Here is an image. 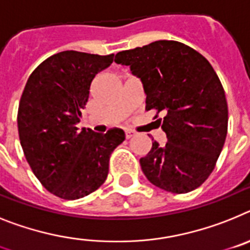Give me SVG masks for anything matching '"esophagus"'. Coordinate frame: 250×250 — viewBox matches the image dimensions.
I'll use <instances>...</instances> for the list:
<instances>
[{
  "label": "esophagus",
  "mask_w": 250,
  "mask_h": 250,
  "mask_svg": "<svg viewBox=\"0 0 250 250\" xmlns=\"http://www.w3.org/2000/svg\"><path fill=\"white\" fill-rule=\"evenodd\" d=\"M125 138H127V140H129V138H132L133 136H136V132L131 131V129H125Z\"/></svg>",
  "instance_id": "1"
}]
</instances>
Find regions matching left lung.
<instances>
[{"label":"left lung","mask_w":250,"mask_h":250,"mask_svg":"<svg viewBox=\"0 0 250 250\" xmlns=\"http://www.w3.org/2000/svg\"><path fill=\"white\" fill-rule=\"evenodd\" d=\"M114 62L141 79L146 109L165 114L158 122L167 142H152L140 160L145 176L173 194L199 188L215 168L228 132L227 98L215 70L196 50L172 40L119 51Z\"/></svg>","instance_id":"1"}]
</instances>
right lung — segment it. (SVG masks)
<instances>
[{
    "instance_id": "obj_1",
    "label": "right lung",
    "mask_w": 250,
    "mask_h": 250,
    "mask_svg": "<svg viewBox=\"0 0 250 250\" xmlns=\"http://www.w3.org/2000/svg\"><path fill=\"white\" fill-rule=\"evenodd\" d=\"M110 55L62 51L31 73L21 95L17 125L25 157L47 191L65 200L92 194L105 181L110 153L125 141L119 128L78 131L89 89Z\"/></svg>"
}]
</instances>
